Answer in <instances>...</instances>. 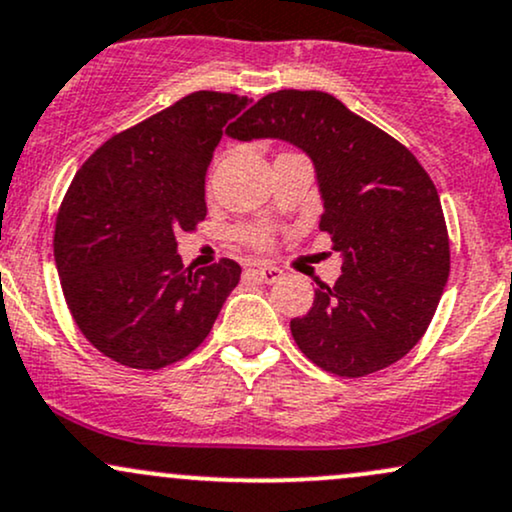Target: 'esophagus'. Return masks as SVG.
Returning <instances> with one entry per match:
<instances>
[{
	"label": "esophagus",
	"mask_w": 512,
	"mask_h": 512,
	"mask_svg": "<svg viewBox=\"0 0 512 512\" xmlns=\"http://www.w3.org/2000/svg\"><path fill=\"white\" fill-rule=\"evenodd\" d=\"M249 273L251 275H256L258 280H263V282H278L280 278H282V270L280 268H275V266H266V263H261V266H254V268H249Z\"/></svg>",
	"instance_id": "obj_1"
}]
</instances>
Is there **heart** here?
Wrapping results in <instances>:
<instances>
[{
  "label": "heart",
  "instance_id": "heart-1",
  "mask_svg": "<svg viewBox=\"0 0 512 512\" xmlns=\"http://www.w3.org/2000/svg\"><path fill=\"white\" fill-rule=\"evenodd\" d=\"M239 237H242L246 244L256 246V249H268V246L273 244V232L263 225H246L239 230Z\"/></svg>",
  "mask_w": 512,
  "mask_h": 512
}]
</instances>
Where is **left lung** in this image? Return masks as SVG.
Returning a JSON list of instances; mask_svg holds the SVG:
<instances>
[{
	"instance_id": "left-lung-1",
	"label": "left lung",
	"mask_w": 512,
	"mask_h": 512,
	"mask_svg": "<svg viewBox=\"0 0 512 512\" xmlns=\"http://www.w3.org/2000/svg\"><path fill=\"white\" fill-rule=\"evenodd\" d=\"M232 138H282L314 160L323 196L318 227L342 254L333 287L292 318L297 347L316 366L362 378L424 338L450 273L441 198L419 160L386 131L321 90H278L239 119Z\"/></svg>"
}]
</instances>
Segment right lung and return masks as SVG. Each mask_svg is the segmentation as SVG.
<instances>
[{"mask_svg":"<svg viewBox=\"0 0 512 512\" xmlns=\"http://www.w3.org/2000/svg\"><path fill=\"white\" fill-rule=\"evenodd\" d=\"M246 105L244 95L196 90L102 143L66 191L54 222L62 292L78 330L112 362H182L237 287V261L184 266L174 234L206 218L210 158Z\"/></svg>","mask_w":512,"mask_h":512,"instance_id":"obj_1","label":"right lung"}]
</instances>
